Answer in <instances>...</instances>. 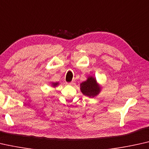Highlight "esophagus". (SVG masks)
Returning a JSON list of instances; mask_svg holds the SVG:
<instances>
[{
	"label": "esophagus",
	"mask_w": 149,
	"mask_h": 149,
	"mask_svg": "<svg viewBox=\"0 0 149 149\" xmlns=\"http://www.w3.org/2000/svg\"><path fill=\"white\" fill-rule=\"evenodd\" d=\"M67 84L69 85H73V84H74V81H71V82H68Z\"/></svg>",
	"instance_id": "obj_1"
}]
</instances>
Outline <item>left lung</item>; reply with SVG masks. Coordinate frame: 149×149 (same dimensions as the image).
Segmentation results:
<instances>
[{
  "mask_svg": "<svg viewBox=\"0 0 149 149\" xmlns=\"http://www.w3.org/2000/svg\"><path fill=\"white\" fill-rule=\"evenodd\" d=\"M80 90L84 95L89 97H95L100 93V88L96 83L95 78L91 76L81 84Z\"/></svg>",
  "mask_w": 149,
  "mask_h": 149,
  "instance_id": "8db88e82",
  "label": "left lung"
}]
</instances>
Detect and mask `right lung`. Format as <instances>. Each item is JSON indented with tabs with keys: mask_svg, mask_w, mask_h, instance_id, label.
<instances>
[{
	"mask_svg": "<svg viewBox=\"0 0 149 149\" xmlns=\"http://www.w3.org/2000/svg\"><path fill=\"white\" fill-rule=\"evenodd\" d=\"M53 86H56L58 85V83L57 82H56V83H53Z\"/></svg>",
	"mask_w": 149,
	"mask_h": 149,
	"instance_id": "1",
	"label": "right lung"
}]
</instances>
